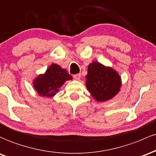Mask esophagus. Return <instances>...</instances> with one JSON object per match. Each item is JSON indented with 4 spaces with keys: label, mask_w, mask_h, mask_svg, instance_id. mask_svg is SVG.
Listing matches in <instances>:
<instances>
[{
    "label": "esophagus",
    "mask_w": 156,
    "mask_h": 156,
    "mask_svg": "<svg viewBox=\"0 0 156 156\" xmlns=\"http://www.w3.org/2000/svg\"><path fill=\"white\" fill-rule=\"evenodd\" d=\"M80 77H81V74H80V73H77V74L73 75V78H74L75 80H80Z\"/></svg>",
    "instance_id": "obj_1"
}]
</instances>
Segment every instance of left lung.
<instances>
[{"label": "left lung", "mask_w": 156, "mask_h": 156, "mask_svg": "<svg viewBox=\"0 0 156 156\" xmlns=\"http://www.w3.org/2000/svg\"><path fill=\"white\" fill-rule=\"evenodd\" d=\"M85 77L87 90L98 101H105L114 97L122 86L119 74L112 68L98 62L88 65Z\"/></svg>", "instance_id": "8db88e82"}]
</instances>
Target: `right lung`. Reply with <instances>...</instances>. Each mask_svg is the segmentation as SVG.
Returning <instances> with one entry per match:
<instances>
[{
	"label": "right lung",
	"mask_w": 156,
	"mask_h": 156,
	"mask_svg": "<svg viewBox=\"0 0 156 156\" xmlns=\"http://www.w3.org/2000/svg\"><path fill=\"white\" fill-rule=\"evenodd\" d=\"M72 76L59 65L51 64L45 73L40 74L33 81V85L40 96L52 97L58 92L59 88Z\"/></svg>",
	"instance_id": "obj_1"
}]
</instances>
